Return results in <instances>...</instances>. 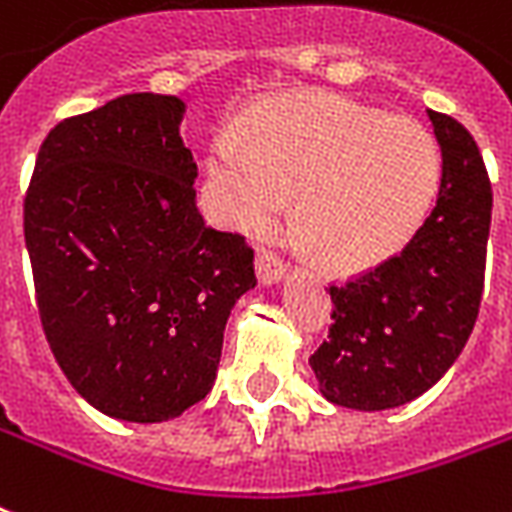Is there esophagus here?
<instances>
[{
    "mask_svg": "<svg viewBox=\"0 0 512 512\" xmlns=\"http://www.w3.org/2000/svg\"><path fill=\"white\" fill-rule=\"evenodd\" d=\"M255 273L257 282L263 284V287H273V284H279L284 279V265L273 255H268V252H260L255 257Z\"/></svg>",
    "mask_w": 512,
    "mask_h": 512,
    "instance_id": "esophagus-1",
    "label": "esophagus"
}]
</instances>
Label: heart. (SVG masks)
Listing matches in <instances>:
<instances>
[{
	"label": "heart",
	"mask_w": 512,
	"mask_h": 512,
	"mask_svg": "<svg viewBox=\"0 0 512 512\" xmlns=\"http://www.w3.org/2000/svg\"><path fill=\"white\" fill-rule=\"evenodd\" d=\"M214 217L268 228L295 193L292 228L319 265L357 273L411 241L443 179L435 136L341 96H298L209 150Z\"/></svg>",
	"instance_id": "obj_1"
}]
</instances>
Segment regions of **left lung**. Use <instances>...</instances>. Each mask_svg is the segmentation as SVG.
I'll use <instances>...</instances> for the list:
<instances>
[{
	"label": "left lung",
	"instance_id": "obj_1",
	"mask_svg": "<svg viewBox=\"0 0 512 512\" xmlns=\"http://www.w3.org/2000/svg\"><path fill=\"white\" fill-rule=\"evenodd\" d=\"M443 155L438 204L400 255L330 287V338L308 360L325 400L389 411L446 376L483 295L491 185L481 150L454 117L429 109Z\"/></svg>",
	"mask_w": 512,
	"mask_h": 512
}]
</instances>
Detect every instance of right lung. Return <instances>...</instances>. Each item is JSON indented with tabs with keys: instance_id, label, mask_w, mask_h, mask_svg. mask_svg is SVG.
Returning a JSON list of instances; mask_svg holds the SVG:
<instances>
[{
	"instance_id": "obj_1",
	"label": "right lung",
	"mask_w": 512,
	"mask_h": 512,
	"mask_svg": "<svg viewBox=\"0 0 512 512\" xmlns=\"http://www.w3.org/2000/svg\"><path fill=\"white\" fill-rule=\"evenodd\" d=\"M185 101L128 93L42 142L23 233L42 327L69 384L104 416L177 419L217 378L252 249L209 228Z\"/></svg>"
}]
</instances>
